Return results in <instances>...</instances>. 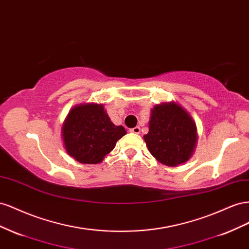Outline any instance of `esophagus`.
I'll use <instances>...</instances> for the list:
<instances>
[{
	"mask_svg": "<svg viewBox=\"0 0 249 249\" xmlns=\"http://www.w3.org/2000/svg\"><path fill=\"white\" fill-rule=\"evenodd\" d=\"M129 131L130 132H132V133H136V134H139L140 133V131H141V128L139 126H137V127H133V128H131V129H129Z\"/></svg>",
	"mask_w": 249,
	"mask_h": 249,
	"instance_id": "34e87169",
	"label": "esophagus"
}]
</instances>
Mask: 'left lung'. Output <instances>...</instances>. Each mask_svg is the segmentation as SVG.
<instances>
[{
  "instance_id": "1",
  "label": "left lung",
  "mask_w": 249,
  "mask_h": 249,
  "mask_svg": "<svg viewBox=\"0 0 249 249\" xmlns=\"http://www.w3.org/2000/svg\"><path fill=\"white\" fill-rule=\"evenodd\" d=\"M144 140L148 150L160 162L176 167L193 155L197 142L196 123L179 104H158L151 109L149 132Z\"/></svg>"
}]
</instances>
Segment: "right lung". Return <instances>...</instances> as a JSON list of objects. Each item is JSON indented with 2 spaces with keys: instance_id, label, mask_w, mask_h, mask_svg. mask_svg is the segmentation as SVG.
I'll use <instances>...</instances> for the list:
<instances>
[{
  "instance_id": "1",
  "label": "right lung",
  "mask_w": 249,
  "mask_h": 249,
  "mask_svg": "<svg viewBox=\"0 0 249 249\" xmlns=\"http://www.w3.org/2000/svg\"><path fill=\"white\" fill-rule=\"evenodd\" d=\"M66 151L81 164H99L126 134L113 124L102 104H79L70 110L61 129Z\"/></svg>"
}]
</instances>
